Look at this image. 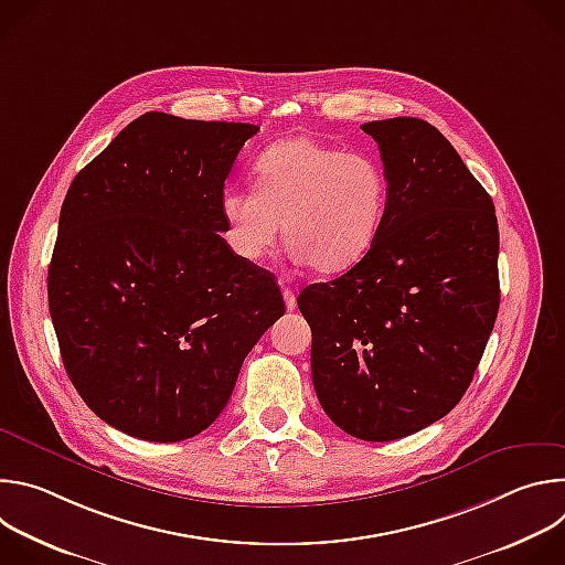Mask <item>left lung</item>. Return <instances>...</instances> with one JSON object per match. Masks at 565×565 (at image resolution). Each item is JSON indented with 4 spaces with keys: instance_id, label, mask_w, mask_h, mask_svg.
<instances>
[{
    "instance_id": "obj_1",
    "label": "left lung",
    "mask_w": 565,
    "mask_h": 565,
    "mask_svg": "<svg viewBox=\"0 0 565 565\" xmlns=\"http://www.w3.org/2000/svg\"><path fill=\"white\" fill-rule=\"evenodd\" d=\"M257 131L149 111L66 192L53 329L79 397L127 436L179 443L207 429L286 310L275 277L221 236L225 179Z\"/></svg>"
}]
</instances>
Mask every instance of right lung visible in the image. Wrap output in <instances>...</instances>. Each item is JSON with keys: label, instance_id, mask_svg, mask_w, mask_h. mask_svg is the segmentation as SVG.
<instances>
[{"label": "right lung", "instance_id": "right-lung-1", "mask_svg": "<svg viewBox=\"0 0 565 565\" xmlns=\"http://www.w3.org/2000/svg\"><path fill=\"white\" fill-rule=\"evenodd\" d=\"M380 149L386 203L347 275L301 290L312 384L347 434L386 443L447 416L494 329L499 223L451 142L418 118L362 127Z\"/></svg>", "mask_w": 565, "mask_h": 565}]
</instances>
